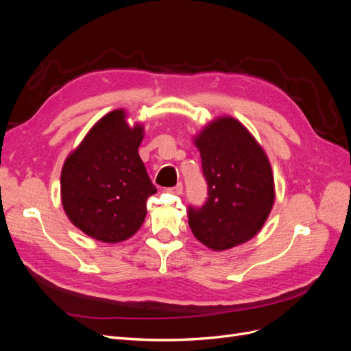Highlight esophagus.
Returning <instances> with one entry per match:
<instances>
[{
	"label": "esophagus",
	"mask_w": 351,
	"mask_h": 351,
	"mask_svg": "<svg viewBox=\"0 0 351 351\" xmlns=\"http://www.w3.org/2000/svg\"><path fill=\"white\" fill-rule=\"evenodd\" d=\"M168 192H169V193H172V195H182V192H183V186H182V183H178L176 186H173V188H169V189H168Z\"/></svg>",
	"instance_id": "obj_1"
}]
</instances>
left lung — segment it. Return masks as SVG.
<instances>
[{
    "instance_id": "obj_1",
    "label": "left lung",
    "mask_w": 351,
    "mask_h": 351,
    "mask_svg": "<svg viewBox=\"0 0 351 351\" xmlns=\"http://www.w3.org/2000/svg\"><path fill=\"white\" fill-rule=\"evenodd\" d=\"M193 143L208 197L189 207L193 236L213 251L247 243L265 224L275 200L271 163L252 134L230 115L210 121Z\"/></svg>"
}]
</instances>
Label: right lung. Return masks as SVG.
Segmentation results:
<instances>
[{"instance_id": "right-lung-1", "label": "right lung", "mask_w": 351, "mask_h": 351, "mask_svg": "<svg viewBox=\"0 0 351 351\" xmlns=\"http://www.w3.org/2000/svg\"><path fill=\"white\" fill-rule=\"evenodd\" d=\"M144 125L127 123L120 108L106 114L66 158L60 197L66 216L84 234L114 244L132 237L156 193L138 147Z\"/></svg>"}]
</instances>
